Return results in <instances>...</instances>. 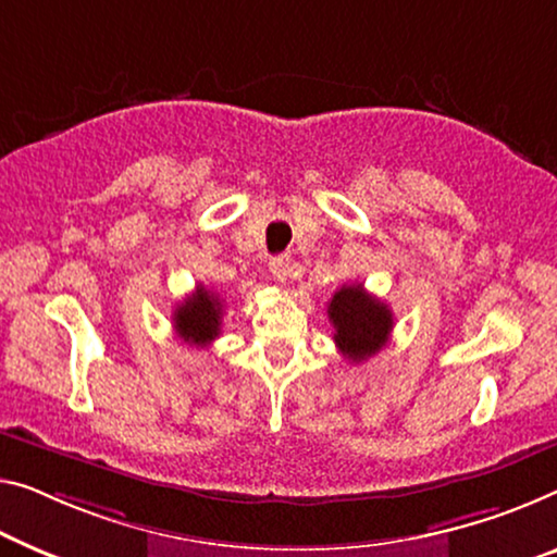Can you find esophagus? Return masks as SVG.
I'll use <instances>...</instances> for the list:
<instances>
[{
    "instance_id": "obj_1",
    "label": "esophagus",
    "mask_w": 557,
    "mask_h": 557,
    "mask_svg": "<svg viewBox=\"0 0 557 557\" xmlns=\"http://www.w3.org/2000/svg\"><path fill=\"white\" fill-rule=\"evenodd\" d=\"M270 272L277 282H285L295 272V264H293V260H289V257H272Z\"/></svg>"
}]
</instances>
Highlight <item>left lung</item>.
I'll return each mask as SVG.
<instances>
[{"mask_svg": "<svg viewBox=\"0 0 557 557\" xmlns=\"http://www.w3.org/2000/svg\"><path fill=\"white\" fill-rule=\"evenodd\" d=\"M335 345L350 362H362L383 350L393 332V310L362 285L339 287L327 305Z\"/></svg>", "mask_w": 557, "mask_h": 557, "instance_id": "8db88e82", "label": "left lung"}]
</instances>
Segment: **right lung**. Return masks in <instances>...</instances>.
Returning a JSON list of instances; mask_svg holds the SVG:
<instances>
[{"mask_svg":"<svg viewBox=\"0 0 557 557\" xmlns=\"http://www.w3.org/2000/svg\"><path fill=\"white\" fill-rule=\"evenodd\" d=\"M174 332L189 345L207 347L214 337H220L222 327V300L218 293L197 285L185 302L177 305L172 314Z\"/></svg>","mask_w":557,"mask_h":557,"instance_id":"obj_1","label":"right lung"}]
</instances>
